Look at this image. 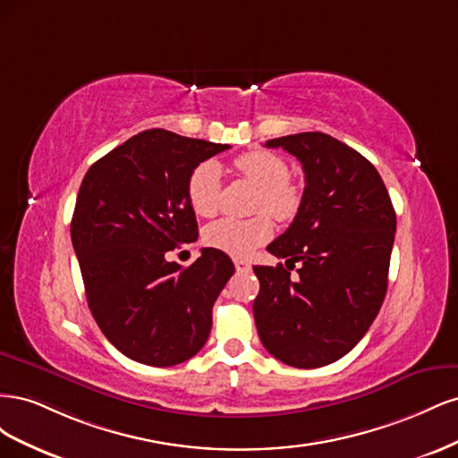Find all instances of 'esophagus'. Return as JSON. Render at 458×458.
I'll use <instances>...</instances> for the list:
<instances>
[{
  "instance_id": "esophagus-1",
  "label": "esophagus",
  "mask_w": 458,
  "mask_h": 458,
  "mask_svg": "<svg viewBox=\"0 0 458 458\" xmlns=\"http://www.w3.org/2000/svg\"><path fill=\"white\" fill-rule=\"evenodd\" d=\"M234 269H237L239 273H248L252 269V266L244 259H234Z\"/></svg>"
}]
</instances>
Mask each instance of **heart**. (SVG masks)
I'll return each instance as SVG.
<instances>
[{
	"mask_svg": "<svg viewBox=\"0 0 458 458\" xmlns=\"http://www.w3.org/2000/svg\"><path fill=\"white\" fill-rule=\"evenodd\" d=\"M241 175L258 187L254 212L250 219L221 217L204 231L208 246L231 256H248L258 246L266 244L273 234L269 213L279 221H290L301 208V189L290 182L288 162L269 150H252L234 160ZM221 165L216 160H204L195 165L187 179V199L192 210L202 217H212L221 200ZM268 213L266 215L265 212Z\"/></svg>",
	"mask_w": 458,
	"mask_h": 458,
	"instance_id": "1",
	"label": "heart"
}]
</instances>
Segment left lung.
I'll return each mask as SVG.
<instances>
[{"label":"left lung","instance_id":"obj_1","mask_svg":"<svg viewBox=\"0 0 458 458\" xmlns=\"http://www.w3.org/2000/svg\"><path fill=\"white\" fill-rule=\"evenodd\" d=\"M306 174L300 212L267 252L286 267L254 266V318L273 357L317 369L352 352L377 318L387 288L395 212L377 168L321 131L269 140ZM302 263L299 276L289 263Z\"/></svg>","mask_w":458,"mask_h":458}]
</instances>
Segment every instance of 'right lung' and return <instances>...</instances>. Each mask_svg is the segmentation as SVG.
<instances>
[{"label": "right lung", "mask_w": 458, "mask_h": 458, "mask_svg": "<svg viewBox=\"0 0 458 458\" xmlns=\"http://www.w3.org/2000/svg\"><path fill=\"white\" fill-rule=\"evenodd\" d=\"M225 148L147 130L97 160L80 185L71 237L88 306L106 340L137 363L179 365L210 336L214 301L234 273L231 258L202 248L182 267L165 254L199 239L187 179Z\"/></svg>", "instance_id": "right-lung-1"}]
</instances>
